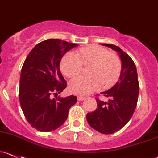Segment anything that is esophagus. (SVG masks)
<instances>
[{
  "mask_svg": "<svg viewBox=\"0 0 158 158\" xmlns=\"http://www.w3.org/2000/svg\"><path fill=\"white\" fill-rule=\"evenodd\" d=\"M85 98V97H83V96H80V95H78L77 96V99H78V101H83L84 99Z\"/></svg>",
  "mask_w": 158,
  "mask_h": 158,
  "instance_id": "34e87169",
  "label": "esophagus"
}]
</instances>
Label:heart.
Returning a JSON list of instances; mask_svg holds the SVG:
<instances>
[{"mask_svg":"<svg viewBox=\"0 0 158 158\" xmlns=\"http://www.w3.org/2000/svg\"><path fill=\"white\" fill-rule=\"evenodd\" d=\"M82 64L91 66L88 73L90 77L73 79L69 89L72 93L82 95L96 91L100 85L103 89L111 88L119 80L122 71L118 56L97 45L79 50L75 54L68 53L61 60L60 67L64 76L73 79L80 73Z\"/></svg>","mask_w":158,"mask_h":158,"instance_id":"1","label":"heart"}]
</instances>
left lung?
<instances>
[{"instance_id": "8db88e82", "label": "left lung", "mask_w": 158, "mask_h": 158, "mask_svg": "<svg viewBox=\"0 0 158 158\" xmlns=\"http://www.w3.org/2000/svg\"><path fill=\"white\" fill-rule=\"evenodd\" d=\"M117 51L122 62L118 82L111 89L101 92L109 98L107 102L96 99L98 108L86 115L89 126L103 134H112L122 129L132 118L137 105L139 84L135 63L118 46L101 44Z\"/></svg>"}]
</instances>
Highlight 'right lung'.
<instances>
[{
  "label": "right lung",
  "mask_w": 158,
  "mask_h": 158,
  "mask_svg": "<svg viewBox=\"0 0 158 158\" xmlns=\"http://www.w3.org/2000/svg\"><path fill=\"white\" fill-rule=\"evenodd\" d=\"M78 46L59 39L36 44L23 64L19 80V102L25 117L40 132H51L64 124L76 96L57 97L66 87L60 70L61 58ZM57 95L52 98V94Z\"/></svg>",
  "instance_id": "add662e5"
}]
</instances>
